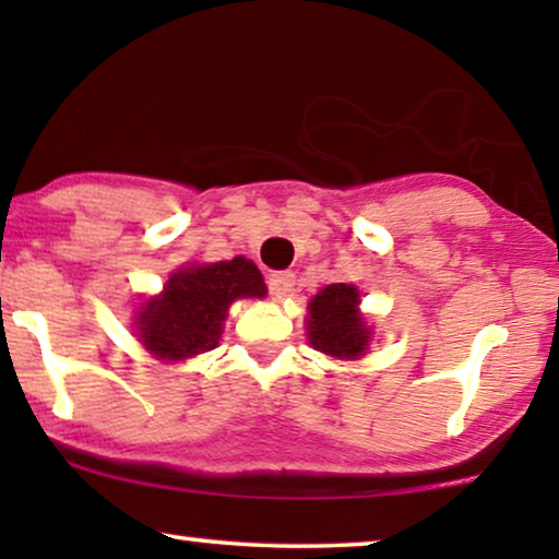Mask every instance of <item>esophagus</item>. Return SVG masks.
I'll list each match as a JSON object with an SVG mask.
<instances>
[{
  "label": "esophagus",
  "mask_w": 559,
  "mask_h": 559,
  "mask_svg": "<svg viewBox=\"0 0 559 559\" xmlns=\"http://www.w3.org/2000/svg\"><path fill=\"white\" fill-rule=\"evenodd\" d=\"M266 287H270V295L274 300H285V297L293 293L295 287V274L293 272H274L266 280Z\"/></svg>",
  "instance_id": "34e87169"
}]
</instances>
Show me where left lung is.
I'll return each instance as SVG.
<instances>
[{
	"instance_id": "left-lung-1",
	"label": "left lung",
	"mask_w": 559,
	"mask_h": 559,
	"mask_svg": "<svg viewBox=\"0 0 559 559\" xmlns=\"http://www.w3.org/2000/svg\"><path fill=\"white\" fill-rule=\"evenodd\" d=\"M358 289L346 282H335L320 289L308 305V338L310 346L333 358L364 356L371 341V328L358 312Z\"/></svg>"
}]
</instances>
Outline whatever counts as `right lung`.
I'll return each mask as SVG.
<instances>
[{"label":"right lung","instance_id":"add662e5","mask_svg":"<svg viewBox=\"0 0 559 559\" xmlns=\"http://www.w3.org/2000/svg\"><path fill=\"white\" fill-rule=\"evenodd\" d=\"M264 295V277L251 259L182 266L163 293L140 305L136 338L159 361H186L218 346L234 300Z\"/></svg>","mask_w":559,"mask_h":559}]
</instances>
